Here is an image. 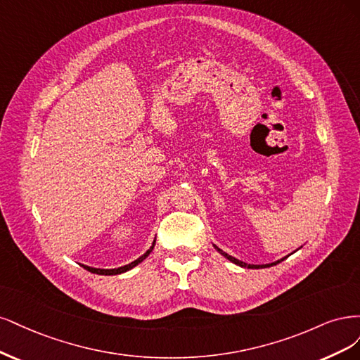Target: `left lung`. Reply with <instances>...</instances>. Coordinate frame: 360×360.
<instances>
[{
    "instance_id": "1",
    "label": "left lung",
    "mask_w": 360,
    "mask_h": 360,
    "mask_svg": "<svg viewBox=\"0 0 360 360\" xmlns=\"http://www.w3.org/2000/svg\"><path fill=\"white\" fill-rule=\"evenodd\" d=\"M215 247V250L221 254V256H224L227 260H230L231 263H235V264H238V266H240V268H247V269H262V268H271V266H275V264H278V263H281L285 257H283V259H280V260H276V262H272V263H266V264H248V263H245V262H240V260H238V259H235V257H231V256H229L227 252H224L223 250H219L217 245H214Z\"/></svg>"
}]
</instances>
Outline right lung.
Listing matches in <instances>:
<instances>
[{"label":"right lung","instance_id":"obj_1","mask_svg":"<svg viewBox=\"0 0 360 360\" xmlns=\"http://www.w3.org/2000/svg\"><path fill=\"white\" fill-rule=\"evenodd\" d=\"M154 245H155V240L153 242V245H150V248H149L145 254H142L141 257L136 259L134 262H131V263H129V264L121 266V268H113V269H100V268H91V266H86V264H82V266H84V268H85L86 271L92 272V274H97V275H120V274H124V272H127V271L133 269L134 266H137L139 263H142V262L149 256L150 251L154 250Z\"/></svg>","mask_w":360,"mask_h":360}]
</instances>
